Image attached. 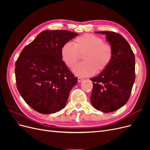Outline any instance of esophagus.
Listing matches in <instances>:
<instances>
[{"label": "esophagus", "instance_id": "34e87169", "mask_svg": "<svg viewBox=\"0 0 150 150\" xmlns=\"http://www.w3.org/2000/svg\"><path fill=\"white\" fill-rule=\"evenodd\" d=\"M84 79H83V78H79H79H78V82L79 83H81V82H82V81H83Z\"/></svg>", "mask_w": 150, "mask_h": 150}]
</instances>
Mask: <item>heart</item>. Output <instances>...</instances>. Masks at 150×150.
<instances>
[{
  "mask_svg": "<svg viewBox=\"0 0 150 150\" xmlns=\"http://www.w3.org/2000/svg\"><path fill=\"white\" fill-rule=\"evenodd\" d=\"M61 57L67 66L73 67L83 56L84 61L73 67L74 73L79 76L89 77L106 69L111 63L113 50L110 44L104 42L98 36L87 34L74 39L72 44L66 42L61 50Z\"/></svg>",
  "mask_w": 150,
  "mask_h": 150,
  "instance_id": "1",
  "label": "heart"
}]
</instances>
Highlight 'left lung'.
I'll list each match as a JSON object with an SVG mask.
<instances>
[{
  "label": "left lung",
  "instance_id": "8db88e82",
  "mask_svg": "<svg viewBox=\"0 0 150 150\" xmlns=\"http://www.w3.org/2000/svg\"><path fill=\"white\" fill-rule=\"evenodd\" d=\"M106 35L113 50L110 65L93 81L91 102L94 108L104 112L117 110L128 101L135 81V57L128 41L112 31H98Z\"/></svg>",
  "mask_w": 150,
  "mask_h": 150
}]
</instances>
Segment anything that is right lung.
<instances>
[{
  "label": "right lung",
  "mask_w": 150,
  "mask_h": 150,
  "mask_svg": "<svg viewBox=\"0 0 150 150\" xmlns=\"http://www.w3.org/2000/svg\"><path fill=\"white\" fill-rule=\"evenodd\" d=\"M78 35L66 30H44L22 49L15 64L17 88L35 111L51 114L64 108L78 78L62 60L61 50Z\"/></svg>",
  "instance_id": "right-lung-1"
}]
</instances>
